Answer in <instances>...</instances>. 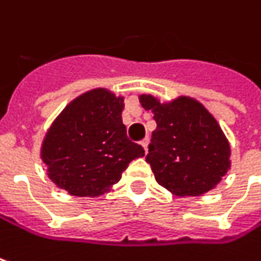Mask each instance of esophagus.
I'll return each mask as SVG.
<instances>
[{
  "label": "esophagus",
  "mask_w": 261,
  "mask_h": 261,
  "mask_svg": "<svg viewBox=\"0 0 261 261\" xmlns=\"http://www.w3.org/2000/svg\"><path fill=\"white\" fill-rule=\"evenodd\" d=\"M141 145L144 147V151L147 153V151H148V148H147V147H148V138H144V140L141 141Z\"/></svg>",
  "instance_id": "34e87169"
}]
</instances>
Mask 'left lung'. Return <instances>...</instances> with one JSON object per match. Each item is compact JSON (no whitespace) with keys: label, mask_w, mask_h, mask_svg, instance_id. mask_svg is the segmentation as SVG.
Listing matches in <instances>:
<instances>
[{"label":"left lung","mask_w":261,"mask_h":261,"mask_svg":"<svg viewBox=\"0 0 261 261\" xmlns=\"http://www.w3.org/2000/svg\"><path fill=\"white\" fill-rule=\"evenodd\" d=\"M140 101L158 123L145 160L159 184L177 196H199L214 189L230 166V147L206 108L184 96L160 103L142 95Z\"/></svg>","instance_id":"8db88e82"}]
</instances>
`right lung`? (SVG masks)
I'll use <instances>...</instances> for the list:
<instances>
[{
    "label": "right lung",
    "mask_w": 261,
    "mask_h": 261,
    "mask_svg": "<svg viewBox=\"0 0 261 261\" xmlns=\"http://www.w3.org/2000/svg\"><path fill=\"white\" fill-rule=\"evenodd\" d=\"M123 98L96 89L74 99L47 132L41 159L48 177L74 196L102 195L144 148L126 135Z\"/></svg>",
    "instance_id": "obj_1"
}]
</instances>
